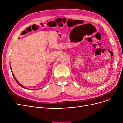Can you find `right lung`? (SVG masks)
<instances>
[{"mask_svg":"<svg viewBox=\"0 0 123 123\" xmlns=\"http://www.w3.org/2000/svg\"><path fill=\"white\" fill-rule=\"evenodd\" d=\"M11 70H12V69H11ZM12 73V74H13V73ZM13 77H14V79H15V80H16V82H17V84H18V85H19L20 86H21V87H23V88H25V87H24V86H22V85H21V84H19V83H18V81H17V80H16V79H15V76H14V75H13Z\"/></svg>","mask_w":123,"mask_h":123,"instance_id":"1","label":"right lung"}]
</instances>
